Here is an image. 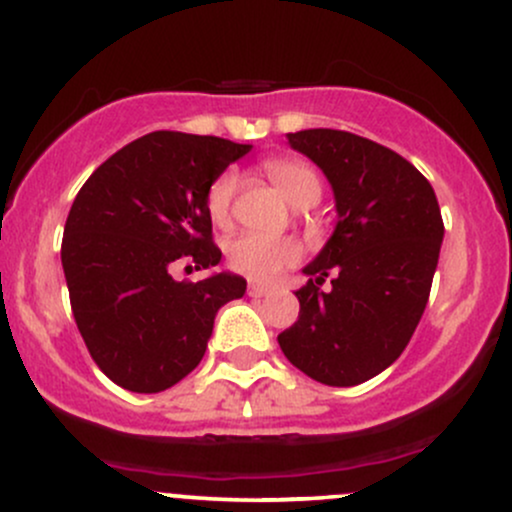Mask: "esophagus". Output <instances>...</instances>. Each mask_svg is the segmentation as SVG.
<instances>
[{"instance_id": "obj_1", "label": "esophagus", "mask_w": 512, "mask_h": 512, "mask_svg": "<svg viewBox=\"0 0 512 512\" xmlns=\"http://www.w3.org/2000/svg\"><path fill=\"white\" fill-rule=\"evenodd\" d=\"M269 286H262V284H250L248 286V293L252 298H262V296H269Z\"/></svg>"}]
</instances>
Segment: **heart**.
Listing matches in <instances>:
<instances>
[{
    "label": "heart",
    "mask_w": 512,
    "mask_h": 512,
    "mask_svg": "<svg viewBox=\"0 0 512 512\" xmlns=\"http://www.w3.org/2000/svg\"><path fill=\"white\" fill-rule=\"evenodd\" d=\"M264 173L274 182L293 207H310L322 195V182L317 173L296 158H269L264 161ZM238 192L236 170H223L211 180L204 207L216 228H228L233 223V199ZM228 264L250 279H274L281 269L291 267L301 257V245L291 238H272L262 233H243L228 245Z\"/></svg>",
    "instance_id": "heart-1"
}]
</instances>
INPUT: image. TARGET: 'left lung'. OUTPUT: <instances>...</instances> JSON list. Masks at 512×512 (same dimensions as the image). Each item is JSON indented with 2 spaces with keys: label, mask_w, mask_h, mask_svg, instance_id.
Instances as JSON below:
<instances>
[{
  "label": "left lung",
  "mask_w": 512,
  "mask_h": 512,
  "mask_svg": "<svg viewBox=\"0 0 512 512\" xmlns=\"http://www.w3.org/2000/svg\"><path fill=\"white\" fill-rule=\"evenodd\" d=\"M289 144L330 180L337 228L303 269L301 313L279 346L317 383L361 385L397 361L424 315L445 233L436 192L407 158L358 134L303 129Z\"/></svg>",
  "instance_id": "obj_1"
}]
</instances>
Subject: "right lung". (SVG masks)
<instances>
[{"instance_id":"1","label":"right lung","mask_w":512,"mask_h":512,"mask_svg":"<svg viewBox=\"0 0 512 512\" xmlns=\"http://www.w3.org/2000/svg\"><path fill=\"white\" fill-rule=\"evenodd\" d=\"M250 149L161 129L122 146L76 195L64 279L88 354L115 385L154 395L180 383L202 361L221 305L243 298L238 274H173L219 264L204 197Z\"/></svg>"}]
</instances>
